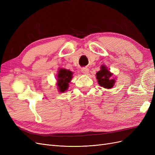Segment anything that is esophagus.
Here are the masks:
<instances>
[{"label":"esophagus","mask_w":155,"mask_h":155,"mask_svg":"<svg viewBox=\"0 0 155 155\" xmlns=\"http://www.w3.org/2000/svg\"><path fill=\"white\" fill-rule=\"evenodd\" d=\"M81 72L84 74H88L89 72V69L87 67H83L81 68Z\"/></svg>","instance_id":"obj_1"}]
</instances>
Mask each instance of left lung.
<instances>
[{
    "mask_svg": "<svg viewBox=\"0 0 155 155\" xmlns=\"http://www.w3.org/2000/svg\"><path fill=\"white\" fill-rule=\"evenodd\" d=\"M112 74L105 65H102L101 70L96 73V79L99 85L105 88H111L116 82L115 79L112 78Z\"/></svg>",
    "mask_w": 155,
    "mask_h": 155,
    "instance_id": "1",
    "label": "left lung"
}]
</instances>
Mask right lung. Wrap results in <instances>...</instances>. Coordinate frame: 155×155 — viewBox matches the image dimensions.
<instances>
[{
    "label": "right lung",
    "mask_w": 155,
    "mask_h": 155,
    "mask_svg": "<svg viewBox=\"0 0 155 155\" xmlns=\"http://www.w3.org/2000/svg\"><path fill=\"white\" fill-rule=\"evenodd\" d=\"M73 73L69 70L61 68L58 74V88L61 92H64L68 88V83L72 78Z\"/></svg>",
    "instance_id": "obj_1"
}]
</instances>
